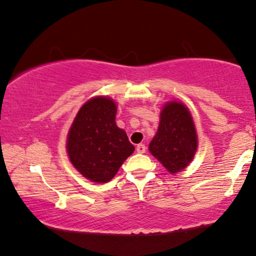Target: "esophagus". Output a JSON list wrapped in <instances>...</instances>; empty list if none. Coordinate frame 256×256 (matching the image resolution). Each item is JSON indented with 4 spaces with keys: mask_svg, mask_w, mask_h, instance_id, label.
I'll return each mask as SVG.
<instances>
[{
    "mask_svg": "<svg viewBox=\"0 0 256 256\" xmlns=\"http://www.w3.org/2000/svg\"><path fill=\"white\" fill-rule=\"evenodd\" d=\"M136 149L140 154H143V152H146V146L144 144H137Z\"/></svg>",
    "mask_w": 256,
    "mask_h": 256,
    "instance_id": "34e87169",
    "label": "esophagus"
}]
</instances>
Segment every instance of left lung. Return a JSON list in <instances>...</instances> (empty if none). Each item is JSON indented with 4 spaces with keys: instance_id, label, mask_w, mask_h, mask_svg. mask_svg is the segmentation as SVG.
<instances>
[{
    "instance_id": "8db88e82",
    "label": "left lung",
    "mask_w": 256,
    "mask_h": 256,
    "mask_svg": "<svg viewBox=\"0 0 256 256\" xmlns=\"http://www.w3.org/2000/svg\"><path fill=\"white\" fill-rule=\"evenodd\" d=\"M196 149L198 137L189 110L180 102H170L161 112L149 150L167 171L177 173L192 162Z\"/></svg>"
}]
</instances>
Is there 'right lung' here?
I'll use <instances>...</instances> for the list:
<instances>
[{
    "label": "right lung",
    "mask_w": 256,
    "mask_h": 256,
    "mask_svg": "<svg viewBox=\"0 0 256 256\" xmlns=\"http://www.w3.org/2000/svg\"><path fill=\"white\" fill-rule=\"evenodd\" d=\"M116 106L107 98H91L78 112L67 138V152L73 166L85 178L107 183L134 146L116 124Z\"/></svg>",
    "instance_id": "right-lung-1"
}]
</instances>
